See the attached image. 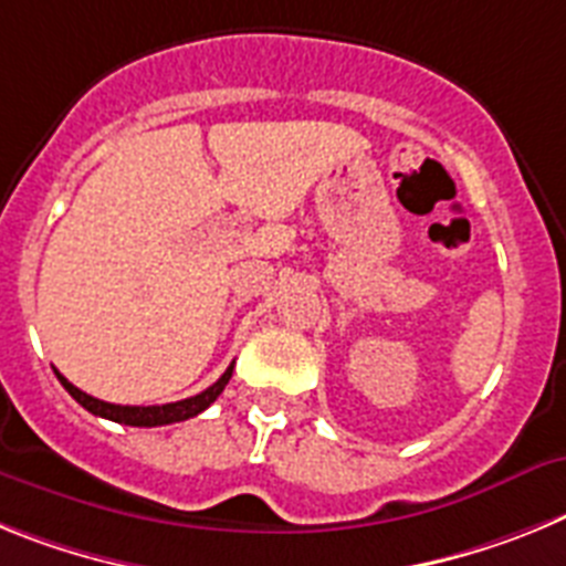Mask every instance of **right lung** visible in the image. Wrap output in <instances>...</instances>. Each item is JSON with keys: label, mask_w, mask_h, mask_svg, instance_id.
I'll return each mask as SVG.
<instances>
[{"label": "right lung", "mask_w": 566, "mask_h": 566, "mask_svg": "<svg viewBox=\"0 0 566 566\" xmlns=\"http://www.w3.org/2000/svg\"><path fill=\"white\" fill-rule=\"evenodd\" d=\"M56 378L62 381L67 392H71L73 399L78 405L85 407L87 412L93 416H102V419H111V421H119V424H130V427H161V424H174V421H185V419H193L199 416L201 410H208L216 399H219V392L224 390V385L230 381L233 376V365L222 373V378L210 385L208 390H201L199 396H190V399H181L174 401V405H150V407H130V405H111V401H102V399H93L87 392H82L78 387H73L65 376L59 370Z\"/></svg>", "instance_id": "1"}]
</instances>
